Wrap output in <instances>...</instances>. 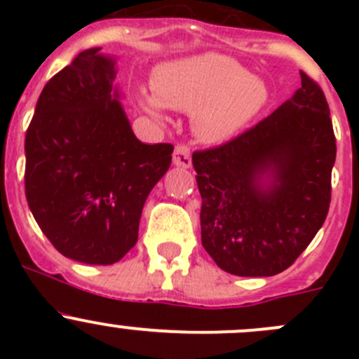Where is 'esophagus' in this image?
I'll return each mask as SVG.
<instances>
[{
  "label": "esophagus",
  "mask_w": 359,
  "mask_h": 359,
  "mask_svg": "<svg viewBox=\"0 0 359 359\" xmlns=\"http://www.w3.org/2000/svg\"><path fill=\"white\" fill-rule=\"evenodd\" d=\"M173 165L182 166V168H189L191 166V151L189 147L184 146V144H179L173 151Z\"/></svg>",
  "instance_id": "34e87169"
}]
</instances>
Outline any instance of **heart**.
I'll use <instances>...</instances> for the list:
<instances>
[{
  "label": "heart",
  "mask_w": 359,
  "mask_h": 359,
  "mask_svg": "<svg viewBox=\"0 0 359 359\" xmlns=\"http://www.w3.org/2000/svg\"><path fill=\"white\" fill-rule=\"evenodd\" d=\"M154 93L139 95L140 107L165 119V106L194 111V130L208 144H224L262 112L269 88L260 76L220 53H201L163 64L154 72Z\"/></svg>",
  "instance_id": "b5f03b06"
}]
</instances>
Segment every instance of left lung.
Masks as SVG:
<instances>
[{
	"label": "left lung",
	"instance_id": "8db88e82",
	"mask_svg": "<svg viewBox=\"0 0 359 359\" xmlns=\"http://www.w3.org/2000/svg\"><path fill=\"white\" fill-rule=\"evenodd\" d=\"M276 111L224 146L196 151L201 243L236 276L290 267L327 219L337 146L323 92L306 72Z\"/></svg>",
	"mask_w": 359,
	"mask_h": 359
}]
</instances>
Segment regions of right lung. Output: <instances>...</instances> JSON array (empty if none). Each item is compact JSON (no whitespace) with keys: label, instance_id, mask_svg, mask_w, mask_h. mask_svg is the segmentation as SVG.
Here are the masks:
<instances>
[{"label":"right lung","instance_id":"add662e5","mask_svg":"<svg viewBox=\"0 0 359 359\" xmlns=\"http://www.w3.org/2000/svg\"><path fill=\"white\" fill-rule=\"evenodd\" d=\"M83 50L45 85L25 133V198L50 243L92 266L121 260L172 144H144L121 106L116 59Z\"/></svg>","mask_w":359,"mask_h":359}]
</instances>
